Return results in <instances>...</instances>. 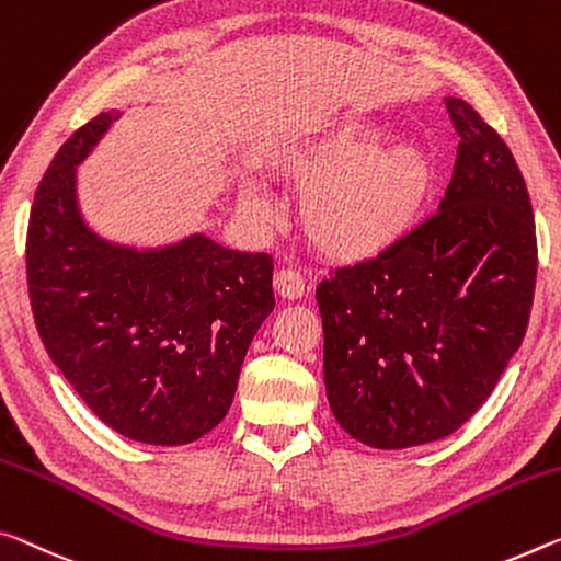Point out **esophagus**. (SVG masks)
Returning a JSON list of instances; mask_svg holds the SVG:
<instances>
[{
  "instance_id": "34e87169",
  "label": "esophagus",
  "mask_w": 561,
  "mask_h": 561,
  "mask_svg": "<svg viewBox=\"0 0 561 561\" xmlns=\"http://www.w3.org/2000/svg\"><path fill=\"white\" fill-rule=\"evenodd\" d=\"M274 289H277L284 299H299L307 291V284L297 270L284 266V270L274 274Z\"/></svg>"
}]
</instances>
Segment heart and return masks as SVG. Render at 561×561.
I'll return each instance as SVG.
<instances>
[{"label":"heart","mask_w":561,"mask_h":561,"mask_svg":"<svg viewBox=\"0 0 561 561\" xmlns=\"http://www.w3.org/2000/svg\"><path fill=\"white\" fill-rule=\"evenodd\" d=\"M272 169L301 192L299 217L319 252L336 262H359L397 244L430 197L434 167L416 141L379 147L375 124L357 117L329 119L287 141ZM242 204L270 215L256 186Z\"/></svg>","instance_id":"obj_1"}]
</instances>
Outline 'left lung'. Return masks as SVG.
I'll list each match as a JSON object with an SVG mask.
<instances>
[{"label":"left lung","instance_id":"8db88e82","mask_svg":"<svg viewBox=\"0 0 561 561\" xmlns=\"http://www.w3.org/2000/svg\"><path fill=\"white\" fill-rule=\"evenodd\" d=\"M457 162L439 209L371 260L319 282L329 407L354 439L407 449L486 402L529 324L537 232L504 139L449 96Z\"/></svg>","mask_w":561,"mask_h":561}]
</instances>
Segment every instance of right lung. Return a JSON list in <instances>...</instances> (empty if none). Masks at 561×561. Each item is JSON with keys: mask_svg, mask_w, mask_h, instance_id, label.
<instances>
[{"mask_svg": "<svg viewBox=\"0 0 561 561\" xmlns=\"http://www.w3.org/2000/svg\"><path fill=\"white\" fill-rule=\"evenodd\" d=\"M114 119L79 127L42 176L26 229L30 301L51 362L106 426L176 447L229 412L274 309V262L204 234L149 252L96 237L77 207V164Z\"/></svg>", "mask_w": 561, "mask_h": 561, "instance_id": "right-lung-1", "label": "right lung"}]
</instances>
